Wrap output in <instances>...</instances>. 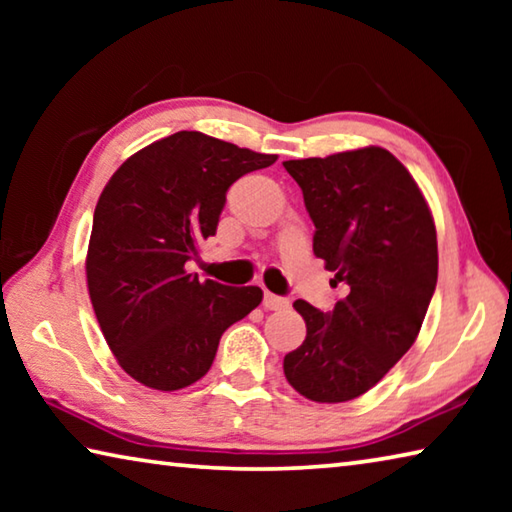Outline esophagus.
<instances>
[{
	"label": "esophagus",
	"instance_id": "34e87169",
	"mask_svg": "<svg viewBox=\"0 0 512 512\" xmlns=\"http://www.w3.org/2000/svg\"><path fill=\"white\" fill-rule=\"evenodd\" d=\"M264 307L271 309V311L287 309L289 307V300L282 298V296H275V293H271V291H266L264 293Z\"/></svg>",
	"mask_w": 512,
	"mask_h": 512
}]
</instances>
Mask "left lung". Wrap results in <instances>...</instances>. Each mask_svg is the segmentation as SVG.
<instances>
[{
    "instance_id": "left-lung-1",
    "label": "left lung",
    "mask_w": 512,
    "mask_h": 512,
    "mask_svg": "<svg viewBox=\"0 0 512 512\" xmlns=\"http://www.w3.org/2000/svg\"><path fill=\"white\" fill-rule=\"evenodd\" d=\"M284 169L316 225L314 255L345 287L332 311L293 302L307 336L284 357V375L311 402H348L418 339L438 280L436 225L411 173L379 146Z\"/></svg>"
}]
</instances>
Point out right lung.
<instances>
[{"label":"right lung","instance_id":"1","mask_svg":"<svg viewBox=\"0 0 512 512\" xmlns=\"http://www.w3.org/2000/svg\"><path fill=\"white\" fill-rule=\"evenodd\" d=\"M277 155L180 131L131 155L94 210L85 273L99 327L119 366L155 391L210 370L225 329L248 316L259 287H225L187 271L230 185Z\"/></svg>","mask_w":512,"mask_h":512}]
</instances>
